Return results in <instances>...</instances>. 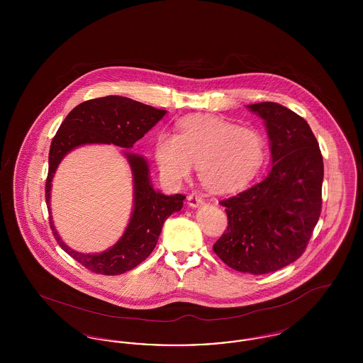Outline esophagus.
Masks as SVG:
<instances>
[{
  "instance_id": "esophagus-1",
  "label": "esophagus",
  "mask_w": 363,
  "mask_h": 363,
  "mask_svg": "<svg viewBox=\"0 0 363 363\" xmlns=\"http://www.w3.org/2000/svg\"><path fill=\"white\" fill-rule=\"evenodd\" d=\"M188 204L191 208L201 207L204 204V200H203V197H200L197 194H189L188 196Z\"/></svg>"
}]
</instances>
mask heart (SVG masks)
Masks as SVG:
<instances>
[{"mask_svg":"<svg viewBox=\"0 0 363 363\" xmlns=\"http://www.w3.org/2000/svg\"><path fill=\"white\" fill-rule=\"evenodd\" d=\"M156 160L172 181L186 179L197 164L201 182L213 190L240 188L259 172L265 141L259 130L215 116H191L177 123V135L156 138Z\"/></svg>","mask_w":363,"mask_h":363,"instance_id":"heart-1","label":"heart"}]
</instances>
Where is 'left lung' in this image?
<instances>
[{
  "mask_svg": "<svg viewBox=\"0 0 363 363\" xmlns=\"http://www.w3.org/2000/svg\"><path fill=\"white\" fill-rule=\"evenodd\" d=\"M265 122L272 170L249 189L220 200L228 225L213 252L235 271L264 275L299 259L323 206V155L311 126L290 108L249 104Z\"/></svg>",
  "mask_w": 363,
  "mask_h": 363,
  "instance_id": "1",
  "label": "left lung"
}]
</instances>
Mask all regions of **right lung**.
I'll use <instances>...</instances> for the list:
<instances>
[{
	"label": "right lung",
	"instance_id": "1",
	"mask_svg": "<svg viewBox=\"0 0 363 363\" xmlns=\"http://www.w3.org/2000/svg\"><path fill=\"white\" fill-rule=\"evenodd\" d=\"M166 114L152 106L125 96H104L76 106L52 138L46 178V203H50L52 175L58 163L73 148L83 144H116L132 148ZM133 173L135 209L121 240L101 255H83L72 250L50 227L58 245L88 271L98 275H121L138 267L156 246L164 220L184 206V194L166 196L155 191L148 177V164L136 154H125ZM50 211V207H49Z\"/></svg>",
	"mask_w": 363,
	"mask_h": 363
}]
</instances>
